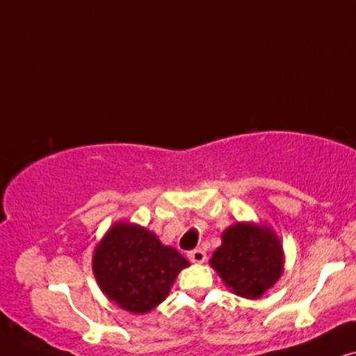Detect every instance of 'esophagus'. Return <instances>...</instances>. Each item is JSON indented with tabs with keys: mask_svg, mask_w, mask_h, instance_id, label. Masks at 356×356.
Masks as SVG:
<instances>
[{
	"mask_svg": "<svg viewBox=\"0 0 356 356\" xmlns=\"http://www.w3.org/2000/svg\"><path fill=\"white\" fill-rule=\"evenodd\" d=\"M188 259H191L192 262H195V264H202V262H205V260H207V254H205V250H203V249H193V250H191V252H188Z\"/></svg>",
	"mask_w": 356,
	"mask_h": 356,
	"instance_id": "obj_1",
	"label": "esophagus"
}]
</instances>
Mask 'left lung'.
Here are the masks:
<instances>
[{"label": "left lung", "mask_w": 356, "mask_h": 356, "mask_svg": "<svg viewBox=\"0 0 356 356\" xmlns=\"http://www.w3.org/2000/svg\"><path fill=\"white\" fill-rule=\"evenodd\" d=\"M210 264L231 291L255 300L280 278L282 244L268 227L238 222L222 233V245Z\"/></svg>", "instance_id": "8db88e82"}]
</instances>
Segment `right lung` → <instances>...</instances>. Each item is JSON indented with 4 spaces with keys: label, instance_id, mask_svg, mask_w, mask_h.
<instances>
[{
    "label": "right lung",
    "instance_id": "add662e5",
    "mask_svg": "<svg viewBox=\"0 0 356 356\" xmlns=\"http://www.w3.org/2000/svg\"><path fill=\"white\" fill-rule=\"evenodd\" d=\"M188 265L151 231L117 222L96 248L92 270L108 300L130 312H148L165 300L177 273Z\"/></svg>",
    "mask_w": 356,
    "mask_h": 356
}]
</instances>
